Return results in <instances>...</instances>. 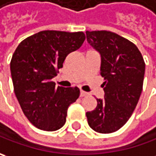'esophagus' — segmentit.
<instances>
[{
	"mask_svg": "<svg viewBox=\"0 0 156 156\" xmlns=\"http://www.w3.org/2000/svg\"><path fill=\"white\" fill-rule=\"evenodd\" d=\"M88 93L87 92H85V91H80V97H85V96H86Z\"/></svg>",
	"mask_w": 156,
	"mask_h": 156,
	"instance_id": "34e87169",
	"label": "esophagus"
}]
</instances>
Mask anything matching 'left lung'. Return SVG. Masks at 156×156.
<instances>
[{"instance_id": "8db88e82", "label": "left lung", "mask_w": 156, "mask_h": 156, "mask_svg": "<svg viewBox=\"0 0 156 156\" xmlns=\"http://www.w3.org/2000/svg\"><path fill=\"white\" fill-rule=\"evenodd\" d=\"M89 44L100 54L104 98L86 112L91 129L100 133L119 130L131 117L139 101L145 74L141 53L132 42L111 31H86Z\"/></svg>"}]
</instances>
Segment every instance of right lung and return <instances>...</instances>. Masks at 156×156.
<instances>
[{
	"mask_svg": "<svg viewBox=\"0 0 156 156\" xmlns=\"http://www.w3.org/2000/svg\"><path fill=\"white\" fill-rule=\"evenodd\" d=\"M85 39L83 32L40 31L21 42L13 54L10 71L17 100L24 115L41 130L61 128L68 107L79 97L78 87H56L51 79Z\"/></svg>",
	"mask_w": 156,
	"mask_h": 156,
	"instance_id": "1",
	"label": "right lung"
}]
</instances>
